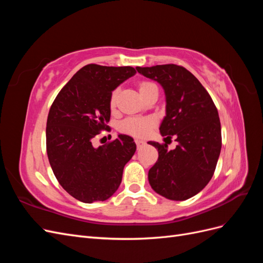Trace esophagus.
Segmentation results:
<instances>
[{
	"label": "esophagus",
	"instance_id": "obj_1",
	"mask_svg": "<svg viewBox=\"0 0 263 263\" xmlns=\"http://www.w3.org/2000/svg\"><path fill=\"white\" fill-rule=\"evenodd\" d=\"M135 142H136V145H137V147H138V148L145 145V141H144V140H141V139H135Z\"/></svg>",
	"mask_w": 263,
	"mask_h": 263
}]
</instances>
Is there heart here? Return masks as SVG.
<instances>
[{
    "label": "heart",
    "mask_w": 263,
    "mask_h": 263,
    "mask_svg": "<svg viewBox=\"0 0 263 263\" xmlns=\"http://www.w3.org/2000/svg\"><path fill=\"white\" fill-rule=\"evenodd\" d=\"M153 85L155 84L151 82H147V81L141 82L139 84L140 93L149 89V87H151ZM116 97H117V91H114L112 95H110V106L115 105ZM154 125H155V119L153 117H128L124 119L123 122H121V124H119V129L125 134L132 135V136L142 137V136H146V135L150 132V129L153 128Z\"/></svg>",
    "instance_id": "obj_1"
}]
</instances>
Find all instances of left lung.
<instances>
[{
    "label": "left lung",
    "mask_w": 263,
    "mask_h": 263,
    "mask_svg": "<svg viewBox=\"0 0 263 263\" xmlns=\"http://www.w3.org/2000/svg\"><path fill=\"white\" fill-rule=\"evenodd\" d=\"M137 71L162 86L165 116L160 134L176 137L178 146L149 141L158 149V160L148 172L156 193L172 201L196 195L211 181L221 149L217 108L209 92L189 70L177 65L136 67Z\"/></svg>",
    "instance_id": "left-lung-1"
}]
</instances>
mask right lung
<instances>
[{
  "label": "right lung",
  "instance_id": "right-lung-1",
  "mask_svg": "<svg viewBox=\"0 0 263 263\" xmlns=\"http://www.w3.org/2000/svg\"><path fill=\"white\" fill-rule=\"evenodd\" d=\"M135 73L132 67L87 65L62 87L50 107L46 128L49 163L60 185L80 202L112 196L136 151L134 139L122 134L100 147L92 142L108 129L112 91Z\"/></svg>",
  "mask_w": 263,
  "mask_h": 263
}]
</instances>
